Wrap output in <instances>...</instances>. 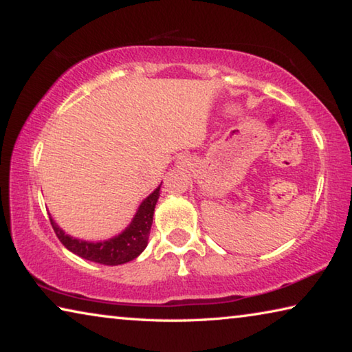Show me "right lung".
<instances>
[{"instance_id": "1", "label": "right lung", "mask_w": 352, "mask_h": 352, "mask_svg": "<svg viewBox=\"0 0 352 352\" xmlns=\"http://www.w3.org/2000/svg\"><path fill=\"white\" fill-rule=\"evenodd\" d=\"M158 195L160 188L155 189L153 192L142 201L141 206L138 208V212H136V216L132 220V223L129 225V228L124 231L122 234H119L105 242L94 243L73 239V237L65 234L51 217L50 220L52 228H54L56 236L60 239V242L69 250V252L80 256L83 259L99 262V264L105 265L126 264V262L132 261L136 256L141 254L142 250L147 247V239L148 233H151L153 211L155 205H157L158 201Z\"/></svg>"}]
</instances>
